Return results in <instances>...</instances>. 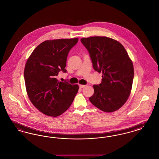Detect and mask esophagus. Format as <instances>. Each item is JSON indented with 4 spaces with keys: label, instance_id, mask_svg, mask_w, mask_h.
I'll list each match as a JSON object with an SVG mask.
<instances>
[{
    "label": "esophagus",
    "instance_id": "1",
    "mask_svg": "<svg viewBox=\"0 0 159 159\" xmlns=\"http://www.w3.org/2000/svg\"><path fill=\"white\" fill-rule=\"evenodd\" d=\"M86 86V85H84V84H79V88H84Z\"/></svg>",
    "mask_w": 159,
    "mask_h": 159
}]
</instances>
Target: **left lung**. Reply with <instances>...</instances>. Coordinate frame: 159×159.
Instances as JSON below:
<instances>
[{"instance_id": "1", "label": "left lung", "mask_w": 159, "mask_h": 159, "mask_svg": "<svg viewBox=\"0 0 159 159\" xmlns=\"http://www.w3.org/2000/svg\"><path fill=\"white\" fill-rule=\"evenodd\" d=\"M93 69L102 73V82L93 86L91 103L99 110L113 112L124 105L130 95L134 70L126 49L118 41L104 36L82 38Z\"/></svg>"}]
</instances>
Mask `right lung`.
Here are the masks:
<instances>
[{
  "label": "right lung",
  "mask_w": 159,
  "mask_h": 159,
  "mask_svg": "<svg viewBox=\"0 0 159 159\" xmlns=\"http://www.w3.org/2000/svg\"><path fill=\"white\" fill-rule=\"evenodd\" d=\"M78 38L46 40L35 48L24 68L26 91L31 103L42 113L57 117L73 102L77 84L59 82L58 73L65 69L68 52Z\"/></svg>",
  "instance_id": "1"
}]
</instances>
